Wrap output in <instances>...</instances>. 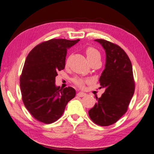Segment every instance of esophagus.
I'll return each instance as SVG.
<instances>
[{
	"label": "esophagus",
	"instance_id": "1",
	"mask_svg": "<svg viewBox=\"0 0 154 154\" xmlns=\"http://www.w3.org/2000/svg\"><path fill=\"white\" fill-rule=\"evenodd\" d=\"M77 96L79 97H84L86 96V94L83 93V92H79V93L77 94Z\"/></svg>",
	"mask_w": 154,
	"mask_h": 154
}]
</instances>
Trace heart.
<instances>
[{
  "instance_id": "b5f03b06",
  "label": "heart",
  "mask_w": 154,
  "mask_h": 154,
  "mask_svg": "<svg viewBox=\"0 0 154 154\" xmlns=\"http://www.w3.org/2000/svg\"><path fill=\"white\" fill-rule=\"evenodd\" d=\"M85 54L88 58V60L91 64L94 62H100L101 59V55H100V52L96 48L94 47L89 46L85 49ZM69 59L67 58L66 60V65H68ZM90 82V79L88 78H82V77H75L72 79V82L74 83L75 85L79 87V88H83L85 84L87 83Z\"/></svg>"
}]
</instances>
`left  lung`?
Masks as SVG:
<instances>
[{
	"mask_svg": "<svg viewBox=\"0 0 154 154\" xmlns=\"http://www.w3.org/2000/svg\"><path fill=\"white\" fill-rule=\"evenodd\" d=\"M106 51L104 71L100 78L105 91L89 110V116L95 124L107 127L116 122L127 111L135 91L133 67L123 49L110 42L97 39Z\"/></svg>",
	"mask_w": 154,
	"mask_h": 154,
	"instance_id": "obj_1",
	"label": "left lung"
}]
</instances>
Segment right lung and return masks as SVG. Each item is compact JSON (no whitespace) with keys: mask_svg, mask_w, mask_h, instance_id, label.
<instances>
[{"mask_svg":"<svg viewBox=\"0 0 154 154\" xmlns=\"http://www.w3.org/2000/svg\"><path fill=\"white\" fill-rule=\"evenodd\" d=\"M79 40L51 39L35 46L27 55L20 76L22 100L37 121L46 124L57 121L75 96L74 88L57 87L55 79L65 69L67 49Z\"/></svg>","mask_w":154,"mask_h":154,"instance_id":"obj_1","label":"right lung"}]
</instances>
